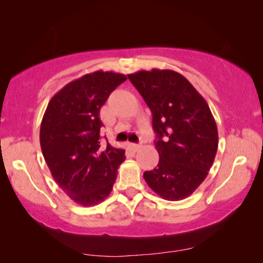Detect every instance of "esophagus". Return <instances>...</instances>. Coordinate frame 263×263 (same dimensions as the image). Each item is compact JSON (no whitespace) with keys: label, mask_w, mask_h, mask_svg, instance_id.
<instances>
[{"label":"esophagus","mask_w":263,"mask_h":263,"mask_svg":"<svg viewBox=\"0 0 263 263\" xmlns=\"http://www.w3.org/2000/svg\"><path fill=\"white\" fill-rule=\"evenodd\" d=\"M131 147L135 152H137V151H139L141 148V144H131Z\"/></svg>","instance_id":"obj_1"}]
</instances>
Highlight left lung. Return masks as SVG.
I'll use <instances>...</instances> for the list:
<instances>
[{
  "label": "left lung",
  "instance_id": "obj_1",
  "mask_svg": "<svg viewBox=\"0 0 263 263\" xmlns=\"http://www.w3.org/2000/svg\"><path fill=\"white\" fill-rule=\"evenodd\" d=\"M152 111L159 163L146 183L167 201L188 197L205 180L218 148V130L206 101L183 75L171 69L128 74Z\"/></svg>",
  "mask_w": 263,
  "mask_h": 263
}]
</instances>
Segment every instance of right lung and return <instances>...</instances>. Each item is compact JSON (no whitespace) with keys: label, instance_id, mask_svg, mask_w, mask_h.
<instances>
[{"label":"right lung","instance_id":"add662e5","mask_svg":"<svg viewBox=\"0 0 263 263\" xmlns=\"http://www.w3.org/2000/svg\"><path fill=\"white\" fill-rule=\"evenodd\" d=\"M125 80L124 74L103 70L83 75L58 91L44 114L39 135L44 159L58 185L80 205L104 201L125 160V151L100 142V110Z\"/></svg>","mask_w":263,"mask_h":263}]
</instances>
